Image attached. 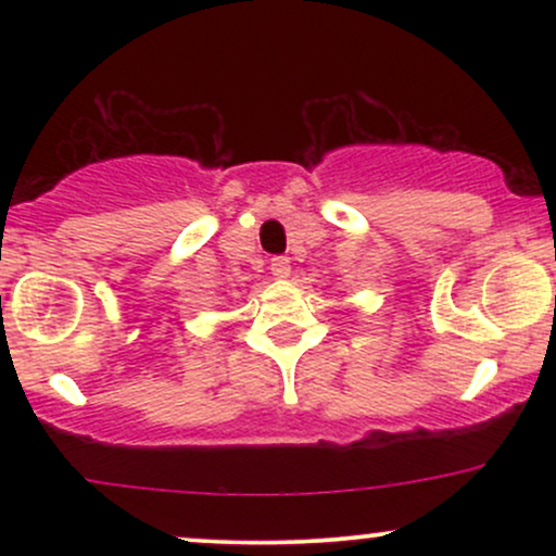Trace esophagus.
<instances>
[{
  "instance_id": "1",
  "label": "esophagus",
  "mask_w": 556,
  "mask_h": 556,
  "mask_svg": "<svg viewBox=\"0 0 556 556\" xmlns=\"http://www.w3.org/2000/svg\"><path fill=\"white\" fill-rule=\"evenodd\" d=\"M271 274L277 279H287L290 277V258H285V256H277V258H271Z\"/></svg>"
}]
</instances>
